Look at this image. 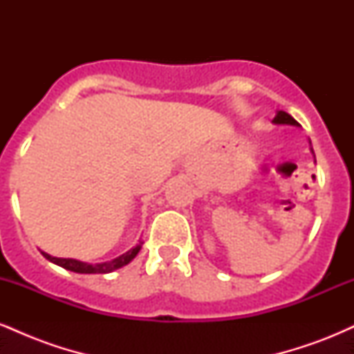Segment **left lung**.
I'll return each instance as SVG.
<instances>
[{
    "label": "left lung",
    "mask_w": 354,
    "mask_h": 354,
    "mask_svg": "<svg viewBox=\"0 0 354 354\" xmlns=\"http://www.w3.org/2000/svg\"><path fill=\"white\" fill-rule=\"evenodd\" d=\"M273 123H276V124H291V126H299L298 121H296L295 118L291 116V115H288L286 111H278V115L274 116Z\"/></svg>",
    "instance_id": "8db88e82"
}]
</instances>
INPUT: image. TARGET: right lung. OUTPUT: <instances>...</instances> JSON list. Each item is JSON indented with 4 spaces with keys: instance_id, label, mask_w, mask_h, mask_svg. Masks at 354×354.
<instances>
[{
    "instance_id": "add662e5",
    "label": "right lung",
    "mask_w": 354,
    "mask_h": 354,
    "mask_svg": "<svg viewBox=\"0 0 354 354\" xmlns=\"http://www.w3.org/2000/svg\"><path fill=\"white\" fill-rule=\"evenodd\" d=\"M140 250H141V245H138L136 248H133V250H129L128 253L118 256V258L111 259V261L98 263V265H88V263L78 261V259H71V258H55V256H50L48 253H44V251H41V254L46 259H50L51 263H55V265L64 268V270L75 271V273H84V274L101 273L103 274V273H111V271L118 270V268L128 265V263L131 261V259L135 258L138 253H140Z\"/></svg>"
}]
</instances>
